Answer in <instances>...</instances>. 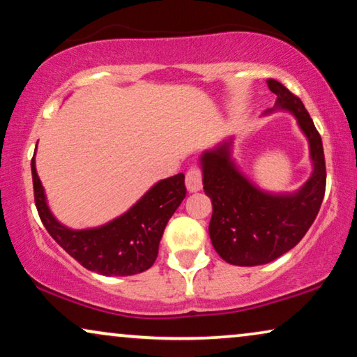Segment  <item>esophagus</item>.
Returning <instances> with one entry per match:
<instances>
[{
  "instance_id": "obj_1",
  "label": "esophagus",
  "mask_w": 357,
  "mask_h": 357,
  "mask_svg": "<svg viewBox=\"0 0 357 357\" xmlns=\"http://www.w3.org/2000/svg\"><path fill=\"white\" fill-rule=\"evenodd\" d=\"M186 186L189 192H197L202 189V169L192 165L186 173Z\"/></svg>"
}]
</instances>
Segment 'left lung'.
I'll return each instance as SVG.
<instances>
[{
  "label": "left lung",
  "instance_id": "1",
  "mask_svg": "<svg viewBox=\"0 0 357 357\" xmlns=\"http://www.w3.org/2000/svg\"><path fill=\"white\" fill-rule=\"evenodd\" d=\"M278 106L291 111L310 144L313 173L296 194L273 196L256 189L230 160V144L202 155L204 192L212 201L208 235L222 259L258 266L278 259L301 241L320 211L326 188L321 137L301 98L282 83L268 79Z\"/></svg>",
  "mask_w": 357,
  "mask_h": 357
}]
</instances>
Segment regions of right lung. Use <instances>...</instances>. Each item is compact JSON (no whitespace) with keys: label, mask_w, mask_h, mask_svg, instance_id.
I'll return each instance as SVG.
<instances>
[{"label":"right lung","mask_w":357,"mask_h":357,"mask_svg":"<svg viewBox=\"0 0 357 357\" xmlns=\"http://www.w3.org/2000/svg\"><path fill=\"white\" fill-rule=\"evenodd\" d=\"M31 169L36 207L47 231L83 268L102 275H134L150 269L158 256L166 223L186 197L184 174L179 173L155 184L129 212L107 225L70 230L47 207L34 158Z\"/></svg>","instance_id":"right-lung-1"}]
</instances>
